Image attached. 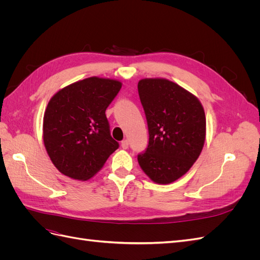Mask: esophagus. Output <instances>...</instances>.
Wrapping results in <instances>:
<instances>
[{
    "instance_id": "1",
    "label": "esophagus",
    "mask_w": 260,
    "mask_h": 260,
    "mask_svg": "<svg viewBox=\"0 0 260 260\" xmlns=\"http://www.w3.org/2000/svg\"><path fill=\"white\" fill-rule=\"evenodd\" d=\"M121 147L123 149H127L129 147V141L128 140H123L122 142H121Z\"/></svg>"
}]
</instances>
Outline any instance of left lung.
<instances>
[{
	"instance_id": "1",
	"label": "left lung",
	"mask_w": 260,
	"mask_h": 260,
	"mask_svg": "<svg viewBox=\"0 0 260 260\" xmlns=\"http://www.w3.org/2000/svg\"><path fill=\"white\" fill-rule=\"evenodd\" d=\"M149 141L138 155L140 167L158 184L184 176L199 158L206 138V117L194 94L164 78H145L138 83Z\"/></svg>"
}]
</instances>
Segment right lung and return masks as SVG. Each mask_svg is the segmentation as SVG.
Instances as JSON below:
<instances>
[{"instance_id":"1","label":"right lung","mask_w":260,"mask_h":260,"mask_svg":"<svg viewBox=\"0 0 260 260\" xmlns=\"http://www.w3.org/2000/svg\"><path fill=\"white\" fill-rule=\"evenodd\" d=\"M121 85L119 80L90 77L60 89L50 100L43 117V142L62 175L89 180L119 147L105 111Z\"/></svg>"}]
</instances>
